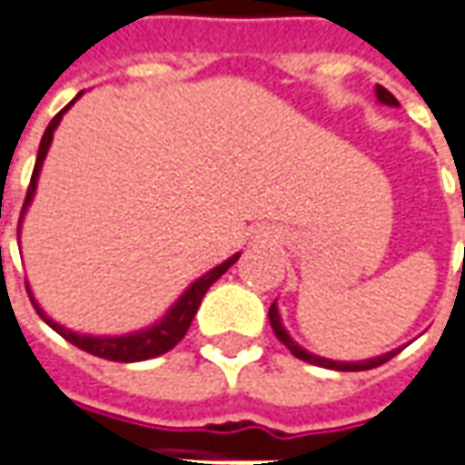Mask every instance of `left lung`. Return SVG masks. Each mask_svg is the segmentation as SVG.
Listing matches in <instances>:
<instances>
[{
    "instance_id": "left-lung-1",
    "label": "left lung",
    "mask_w": 465,
    "mask_h": 465,
    "mask_svg": "<svg viewBox=\"0 0 465 465\" xmlns=\"http://www.w3.org/2000/svg\"><path fill=\"white\" fill-rule=\"evenodd\" d=\"M377 98H380V103H387V105H399L397 98L391 95L384 85H377ZM268 320H271V328H273V332H276V338L283 342L291 352H293L298 360H302V362H311V364H318V367H328V370H338V372H362V370H372V367H380V364L390 362L391 357L397 355L399 350H394V352H387V355L381 357H374V360H367V362H332V360H322V357L318 355H311V352H305L302 347H298L293 342V340L288 338V332L283 330V325H281V315H278V308L276 302L268 308Z\"/></svg>"
}]
</instances>
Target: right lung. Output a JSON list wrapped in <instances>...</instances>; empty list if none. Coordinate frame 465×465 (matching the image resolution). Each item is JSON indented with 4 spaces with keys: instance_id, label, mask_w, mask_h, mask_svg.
<instances>
[{
    "instance_id": "1",
    "label": "right lung",
    "mask_w": 465,
    "mask_h": 465,
    "mask_svg": "<svg viewBox=\"0 0 465 465\" xmlns=\"http://www.w3.org/2000/svg\"><path fill=\"white\" fill-rule=\"evenodd\" d=\"M81 95V93H78ZM75 95V98H78ZM74 98V101H75ZM74 101L68 103L66 108L61 110L54 115V120L49 123L46 127V133L41 137V145H39V154H36V164H34V172H31V182H29V189H26V199H24V206H22V216L26 212V206H29L31 197H34V189H36V180H39V172H41V164H44V157L49 153V145L51 140H54V130H56L58 120L64 118V113H66ZM22 223V219H19ZM239 259V253L232 256L229 261H223L222 266H216L214 271H209L206 276H202L199 281L189 285L187 293L182 295L180 301L174 302L170 308V312L164 315L154 328L150 330H143V332H135V335H123V338H91V335H78V332H71V330L61 328L58 322H54L51 318L44 315L36 301L31 298V305H34V311L39 312L44 322H49L51 328L56 330L61 338H66L71 345L81 347L85 352H91L95 357H103V360H115V362H143V360H150V357H157V355H164V352H170L172 347L177 345L184 335H187L189 325H192V320L197 315L199 311V302L204 298V293L209 291V285L214 283L216 278H222L229 268L236 263ZM26 293H29V285H26Z\"/></svg>"
}]
</instances>
